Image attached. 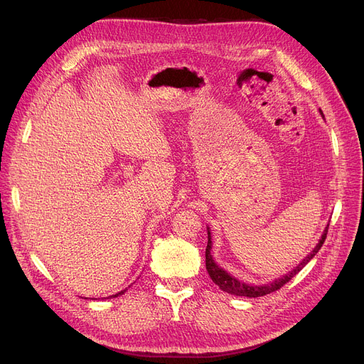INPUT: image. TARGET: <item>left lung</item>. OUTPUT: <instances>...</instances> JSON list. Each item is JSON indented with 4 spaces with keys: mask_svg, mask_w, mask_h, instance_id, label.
<instances>
[{
    "mask_svg": "<svg viewBox=\"0 0 364 364\" xmlns=\"http://www.w3.org/2000/svg\"><path fill=\"white\" fill-rule=\"evenodd\" d=\"M320 114L324 118L323 112L320 110ZM328 228H329V224L326 225V228H324L323 233H321V237L318 240V243L314 246V250L305 257L296 267H294V269L291 272H288L286 274L272 280V282H267L264 284H251V283H245V282H240L239 279H236L235 276H232L228 272H225L223 267H220L211 251H213V239H211V228L206 227L208 230V245H206V251H205V261H206V272L209 274V277L213 279V282L218 286V288L227 294L230 295H235V296H247V298H257V296H264L267 294H272L277 289H280L284 283H288L295 274H298L305 265H307L313 258L314 255L320 251V247L323 246L324 243V239H326V235H328Z\"/></svg>",
    "mask_w": 364,
    "mask_h": 364,
    "instance_id": "left-lung-1",
    "label": "left lung"
}]
</instances>
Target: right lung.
I'll return each instance as SVG.
<instances>
[{
    "label": "right lung",
    "instance_id": "right-lung-1",
    "mask_svg": "<svg viewBox=\"0 0 364 364\" xmlns=\"http://www.w3.org/2000/svg\"><path fill=\"white\" fill-rule=\"evenodd\" d=\"M128 288H129V286H128ZM128 288H125V289H122V291H121V292H118V294H114V295H112V296H113V298H117V296H119V295H122V294H125V292H127V289H128ZM109 298H110V296H109Z\"/></svg>",
    "mask_w": 364,
    "mask_h": 364
}]
</instances>
